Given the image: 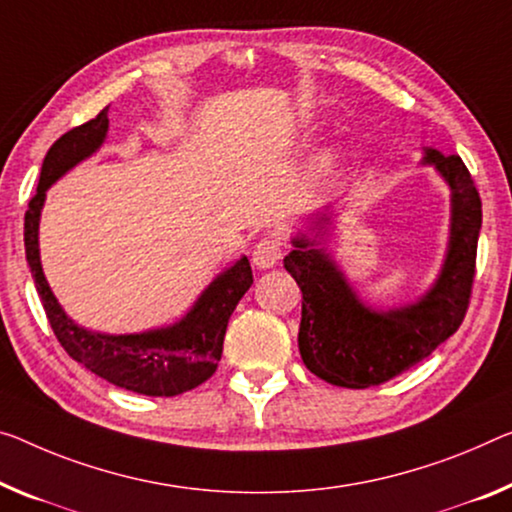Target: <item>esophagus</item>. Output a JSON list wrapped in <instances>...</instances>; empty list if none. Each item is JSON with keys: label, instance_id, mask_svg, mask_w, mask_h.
<instances>
[{"label": "esophagus", "instance_id": "34e87169", "mask_svg": "<svg viewBox=\"0 0 512 512\" xmlns=\"http://www.w3.org/2000/svg\"><path fill=\"white\" fill-rule=\"evenodd\" d=\"M283 256V242L281 238H267L258 240V245L254 247V254H251V261H254L256 267H272L281 261Z\"/></svg>", "mask_w": 512, "mask_h": 512}]
</instances>
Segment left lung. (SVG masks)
<instances>
[{
    "mask_svg": "<svg viewBox=\"0 0 512 512\" xmlns=\"http://www.w3.org/2000/svg\"><path fill=\"white\" fill-rule=\"evenodd\" d=\"M426 162L451 185L453 222L444 270L421 302L387 313L371 311L334 263L304 238H297L295 249L283 258L302 290L300 355L320 380L345 389L389 382L430 357L467 316L483 219L481 196L460 155L428 151Z\"/></svg>",
    "mask_w": 512,
    "mask_h": 512,
    "instance_id": "1",
    "label": "left lung"
}]
</instances>
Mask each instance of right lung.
Returning a JSON list of instances; mask_svg holds the SVG:
<instances>
[{
	"label": "right lung",
	"instance_id": "add662e5",
	"mask_svg": "<svg viewBox=\"0 0 512 512\" xmlns=\"http://www.w3.org/2000/svg\"><path fill=\"white\" fill-rule=\"evenodd\" d=\"M107 125L105 107L96 119L61 135L47 151L38 190L29 199L25 212V249L31 277L41 295L52 332L70 357L121 389L144 393V396H178V393L196 389L215 373L222 359L226 325L242 295L254 283V274L247 258H240L229 272L210 283V288L178 325L155 329V332L128 336L93 334L77 327L61 311L47 286L41 256H38V217H41L47 187L96 151L107 135Z\"/></svg>",
	"mask_w": 512,
	"mask_h": 512
}]
</instances>
